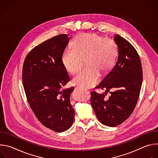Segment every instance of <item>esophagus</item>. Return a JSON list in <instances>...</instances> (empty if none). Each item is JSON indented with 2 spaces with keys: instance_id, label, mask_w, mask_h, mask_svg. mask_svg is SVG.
Here are the masks:
<instances>
[{
  "instance_id": "34e87169",
  "label": "esophagus",
  "mask_w": 158,
  "mask_h": 158,
  "mask_svg": "<svg viewBox=\"0 0 158 158\" xmlns=\"http://www.w3.org/2000/svg\"><path fill=\"white\" fill-rule=\"evenodd\" d=\"M76 88H77V89H81V88H80V87H76Z\"/></svg>"
}]
</instances>
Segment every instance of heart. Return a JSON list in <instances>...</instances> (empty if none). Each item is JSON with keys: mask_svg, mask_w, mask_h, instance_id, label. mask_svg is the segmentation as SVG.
Returning a JSON list of instances; mask_svg holds the SVG:
<instances>
[{"mask_svg": "<svg viewBox=\"0 0 158 158\" xmlns=\"http://www.w3.org/2000/svg\"><path fill=\"white\" fill-rule=\"evenodd\" d=\"M116 56V46L113 40L94 33H82L72 42V49L65 50L62 56L65 69L71 74L78 72L82 59L87 65L73 79V83L82 88L95 85L100 73H104L113 65Z\"/></svg>", "mask_w": 158, "mask_h": 158, "instance_id": "1", "label": "heart"}]
</instances>
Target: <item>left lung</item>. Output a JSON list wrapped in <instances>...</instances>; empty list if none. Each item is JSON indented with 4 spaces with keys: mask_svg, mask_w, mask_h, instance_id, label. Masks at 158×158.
I'll list each match as a JSON object with an SVG mask.
<instances>
[{
    "mask_svg": "<svg viewBox=\"0 0 158 158\" xmlns=\"http://www.w3.org/2000/svg\"><path fill=\"white\" fill-rule=\"evenodd\" d=\"M118 48L116 63L110 72L96 87L105 93H91V104L99 121L115 127L126 121L136 106L142 85L143 69L138 52L124 38L114 37ZM109 92L111 96L106 98Z\"/></svg>",
    "mask_w": 158,
    "mask_h": 158,
    "instance_id": "1",
    "label": "left lung"
}]
</instances>
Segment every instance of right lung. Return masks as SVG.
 <instances>
[{"label":"right lung","mask_w":158,"mask_h":158,"mask_svg":"<svg viewBox=\"0 0 158 158\" xmlns=\"http://www.w3.org/2000/svg\"><path fill=\"white\" fill-rule=\"evenodd\" d=\"M70 37L60 34L43 42L27 55L22 82L28 103L37 119L57 132L71 127L74 110L70 102L74 87L62 89L70 81L62 56Z\"/></svg>","instance_id":"right-lung-1"}]
</instances>
